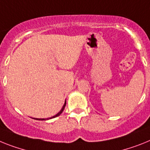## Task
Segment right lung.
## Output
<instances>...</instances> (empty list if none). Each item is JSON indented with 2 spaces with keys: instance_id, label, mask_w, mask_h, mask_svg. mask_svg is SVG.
<instances>
[{
  "instance_id": "1",
  "label": "right lung",
  "mask_w": 150,
  "mask_h": 150,
  "mask_svg": "<svg viewBox=\"0 0 150 150\" xmlns=\"http://www.w3.org/2000/svg\"><path fill=\"white\" fill-rule=\"evenodd\" d=\"M65 104H66V101L65 102V104H64L63 107H62V110H60L59 113H58L56 115L53 116V117H50V118H46V119H44V118H42V119H40V118H34V119H36V120H49V119H52V118H54V117H58V116H59L60 114L62 113V111L64 110V109H65Z\"/></svg>"
}]
</instances>
